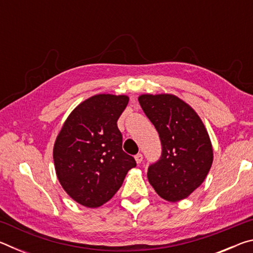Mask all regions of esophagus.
<instances>
[{
    "mask_svg": "<svg viewBox=\"0 0 253 253\" xmlns=\"http://www.w3.org/2000/svg\"><path fill=\"white\" fill-rule=\"evenodd\" d=\"M135 161L137 164H140V163L143 162V155L142 154H137V155L135 156Z\"/></svg>",
    "mask_w": 253,
    "mask_h": 253,
    "instance_id": "esophagus-1",
    "label": "esophagus"
}]
</instances>
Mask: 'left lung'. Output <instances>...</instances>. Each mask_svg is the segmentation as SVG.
<instances>
[{
    "label": "left lung",
    "instance_id": "obj_1",
    "mask_svg": "<svg viewBox=\"0 0 253 253\" xmlns=\"http://www.w3.org/2000/svg\"><path fill=\"white\" fill-rule=\"evenodd\" d=\"M139 105L160 134L162 157L149 166L148 182L169 202L190 196L204 182L213 148L202 119L173 93H143Z\"/></svg>",
    "mask_w": 253,
    "mask_h": 253
}]
</instances>
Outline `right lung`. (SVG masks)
<instances>
[{"instance_id": "1", "label": "right lung", "mask_w": 253, "mask_h": 253, "mask_svg": "<svg viewBox=\"0 0 253 253\" xmlns=\"http://www.w3.org/2000/svg\"><path fill=\"white\" fill-rule=\"evenodd\" d=\"M129 101L126 95L98 93L76 107L53 146L55 174L77 203L98 208L121 188L134 157L123 151L117 121Z\"/></svg>"}]
</instances>
